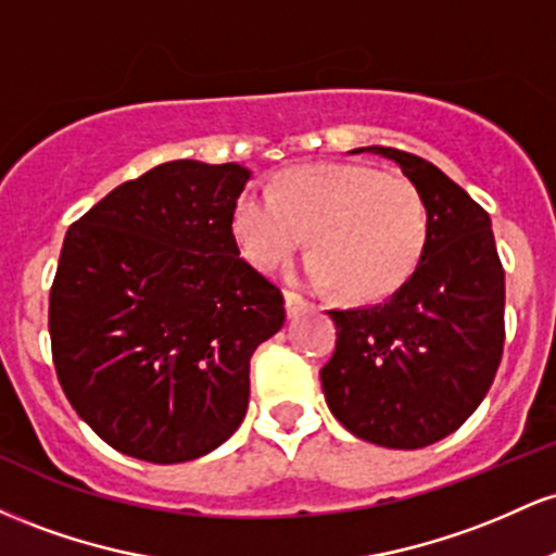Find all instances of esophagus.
Returning a JSON list of instances; mask_svg holds the SVG:
<instances>
[{"label": "esophagus", "mask_w": 556, "mask_h": 556, "mask_svg": "<svg viewBox=\"0 0 556 556\" xmlns=\"http://www.w3.org/2000/svg\"><path fill=\"white\" fill-rule=\"evenodd\" d=\"M285 305H287V316L295 318L298 314H303V311L308 308V300H305L303 295H298V292L285 290Z\"/></svg>", "instance_id": "esophagus-1"}]
</instances>
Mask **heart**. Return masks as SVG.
<instances>
[{"instance_id": "heart-1", "label": "heart", "mask_w": 556, "mask_h": 556, "mask_svg": "<svg viewBox=\"0 0 556 556\" xmlns=\"http://www.w3.org/2000/svg\"><path fill=\"white\" fill-rule=\"evenodd\" d=\"M429 203L410 177L366 164L287 169L269 193L235 198L229 229L242 258L277 271L303 245L305 274L342 298H389L416 274L429 245Z\"/></svg>"}]
</instances>
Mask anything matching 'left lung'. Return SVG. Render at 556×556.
Listing matches in <instances>:
<instances>
[{
	"mask_svg": "<svg viewBox=\"0 0 556 556\" xmlns=\"http://www.w3.org/2000/svg\"><path fill=\"white\" fill-rule=\"evenodd\" d=\"M366 151L392 159L418 185L429 203V245L384 303L327 311L340 331L321 387L334 418L363 442L420 450L460 429L494 381L504 269L489 214L460 185L407 151Z\"/></svg>",
	"mask_w": 556,
	"mask_h": 556,
	"instance_id": "left-lung-1",
	"label": "left lung"
}]
</instances>
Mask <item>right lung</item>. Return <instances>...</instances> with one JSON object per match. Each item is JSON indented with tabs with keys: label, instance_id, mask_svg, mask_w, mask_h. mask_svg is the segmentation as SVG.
I'll list each match as a JSON object with an SVG mask.
<instances>
[{
	"label": "right lung",
	"instance_id": "obj_1",
	"mask_svg": "<svg viewBox=\"0 0 556 556\" xmlns=\"http://www.w3.org/2000/svg\"><path fill=\"white\" fill-rule=\"evenodd\" d=\"M251 172L193 159L127 180L67 229L49 292L62 392L123 455L172 465L227 442L251 355L285 324L229 229Z\"/></svg>",
	"mask_w": 556,
	"mask_h": 556
}]
</instances>
